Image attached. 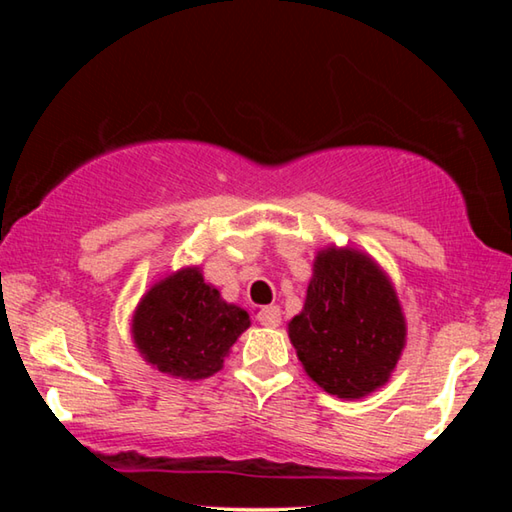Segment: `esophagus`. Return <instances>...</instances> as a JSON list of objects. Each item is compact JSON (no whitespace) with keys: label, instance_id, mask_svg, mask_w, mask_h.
Wrapping results in <instances>:
<instances>
[{"label":"esophagus","instance_id":"obj_1","mask_svg":"<svg viewBox=\"0 0 512 512\" xmlns=\"http://www.w3.org/2000/svg\"><path fill=\"white\" fill-rule=\"evenodd\" d=\"M255 318H257L259 325L277 327V325H280V320H282V311H280V307H275V305L262 307V309H257V316Z\"/></svg>","mask_w":512,"mask_h":512}]
</instances>
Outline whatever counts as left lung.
Returning a JSON list of instances; mask_svg holds the SVG:
<instances>
[{
  "instance_id": "1",
  "label": "left lung",
  "mask_w": 512,
  "mask_h": 512,
  "mask_svg": "<svg viewBox=\"0 0 512 512\" xmlns=\"http://www.w3.org/2000/svg\"><path fill=\"white\" fill-rule=\"evenodd\" d=\"M289 339L323 391L359 400L391 377L406 325L393 284L379 266L357 250L329 248L316 257L305 307L289 323Z\"/></svg>"
}]
</instances>
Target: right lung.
<instances>
[{
    "instance_id": "right-lung-1",
    "label": "right lung",
    "mask_w": 512,
    "mask_h": 512,
    "mask_svg": "<svg viewBox=\"0 0 512 512\" xmlns=\"http://www.w3.org/2000/svg\"><path fill=\"white\" fill-rule=\"evenodd\" d=\"M248 327L244 309L223 302L198 268H185L142 298L133 316V339L160 372L205 379L221 370L223 357Z\"/></svg>"
}]
</instances>
